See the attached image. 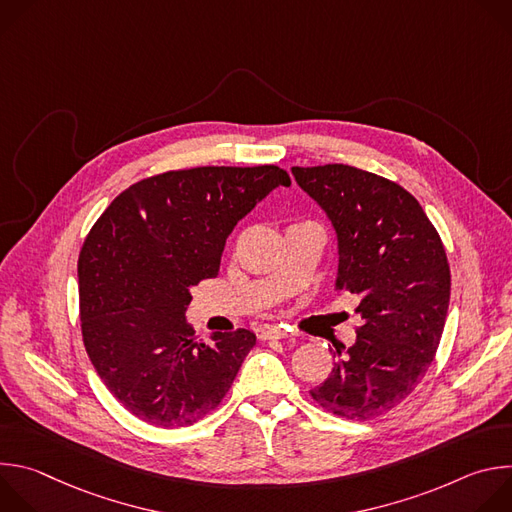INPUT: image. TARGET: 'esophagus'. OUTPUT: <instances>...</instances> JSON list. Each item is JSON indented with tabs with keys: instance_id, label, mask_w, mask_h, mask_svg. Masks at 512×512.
<instances>
[{
	"instance_id": "obj_1",
	"label": "esophagus",
	"mask_w": 512,
	"mask_h": 512,
	"mask_svg": "<svg viewBox=\"0 0 512 512\" xmlns=\"http://www.w3.org/2000/svg\"><path fill=\"white\" fill-rule=\"evenodd\" d=\"M296 334H291L289 330H283V328H267L261 332V338L263 340H281V338H294Z\"/></svg>"
}]
</instances>
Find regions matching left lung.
I'll use <instances>...</instances> for the list:
<instances>
[{"label": "left lung", "mask_w": 512, "mask_h": 512, "mask_svg": "<svg viewBox=\"0 0 512 512\" xmlns=\"http://www.w3.org/2000/svg\"><path fill=\"white\" fill-rule=\"evenodd\" d=\"M336 233V291L360 298L356 342L310 391L326 411L364 421L397 407L423 379L450 306L440 235L399 184L344 164L291 168Z\"/></svg>", "instance_id": "1"}]
</instances>
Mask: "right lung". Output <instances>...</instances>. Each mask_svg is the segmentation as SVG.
<instances>
[{"mask_svg": "<svg viewBox=\"0 0 512 512\" xmlns=\"http://www.w3.org/2000/svg\"><path fill=\"white\" fill-rule=\"evenodd\" d=\"M277 166H206L121 192L79 257L83 340L111 395L158 427L192 425L223 401L255 346L251 330L194 338L190 289L218 275L225 243L269 192Z\"/></svg>", "mask_w": 512, "mask_h": 512, "instance_id": "right-lung-1", "label": "right lung"}]
</instances>
